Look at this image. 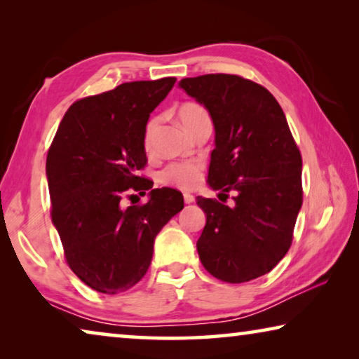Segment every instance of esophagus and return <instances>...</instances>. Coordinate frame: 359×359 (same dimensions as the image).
Masks as SVG:
<instances>
[{"mask_svg":"<svg viewBox=\"0 0 359 359\" xmlns=\"http://www.w3.org/2000/svg\"><path fill=\"white\" fill-rule=\"evenodd\" d=\"M184 201L185 204H191L194 201V196L191 193H184Z\"/></svg>","mask_w":359,"mask_h":359,"instance_id":"34e87169","label":"esophagus"}]
</instances>
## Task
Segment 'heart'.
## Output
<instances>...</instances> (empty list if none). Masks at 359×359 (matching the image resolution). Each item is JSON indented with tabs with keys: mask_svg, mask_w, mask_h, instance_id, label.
<instances>
[{
	"mask_svg": "<svg viewBox=\"0 0 359 359\" xmlns=\"http://www.w3.org/2000/svg\"><path fill=\"white\" fill-rule=\"evenodd\" d=\"M179 118L188 133H191L198 125H201L203 121L210 120L208 111H205L203 106L194 104V102H187V104L180 106ZM156 126H158L156 117L150 118L147 121V125H145V131H144L145 147H150L151 145ZM201 169H203V165L199 161L172 163V165H169L165 171L161 172V180L165 182V184L175 185L188 190V188L194 187L199 182V177H201Z\"/></svg>",
	"mask_w": 359,
	"mask_h": 359,
	"instance_id": "heart-1",
	"label": "heart"
}]
</instances>
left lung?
<instances>
[{
    "label": "left lung",
    "mask_w": 359,
    "mask_h": 359,
    "mask_svg": "<svg viewBox=\"0 0 359 359\" xmlns=\"http://www.w3.org/2000/svg\"><path fill=\"white\" fill-rule=\"evenodd\" d=\"M215 128L208 184L236 191L234 205L198 196L205 226L196 242L203 266L228 283L253 280L278 264L302 205V158L280 104L264 87L233 74L182 79Z\"/></svg>",
    "instance_id": "1"
}]
</instances>
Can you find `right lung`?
Here are the masks:
<instances>
[{
	"label": "right lung",
	"mask_w": 359,
	"mask_h": 359,
	"mask_svg": "<svg viewBox=\"0 0 359 359\" xmlns=\"http://www.w3.org/2000/svg\"><path fill=\"white\" fill-rule=\"evenodd\" d=\"M175 77L126 82L79 100L65 114L46 174L52 223L72 272L100 293L117 294L145 276L161 228L184 209L174 188H151L136 172L147 163L144 131ZM126 191H150L149 201L125 210Z\"/></svg>",
	"instance_id": "obj_1"
}]
</instances>
